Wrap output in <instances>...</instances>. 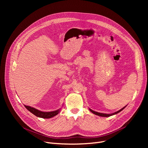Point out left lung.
I'll use <instances>...</instances> for the list:
<instances>
[{
	"mask_svg": "<svg viewBox=\"0 0 148 148\" xmlns=\"http://www.w3.org/2000/svg\"><path fill=\"white\" fill-rule=\"evenodd\" d=\"M126 106H125V107H123L122 108H121V110H118V112H114V113H112V114H106V113H99V112H95V111H94V110H91L90 108H89V110H90V111L92 113H93L95 114H96V115H98V116H102V117H109V116H112V115H114V114H117V113H119L120 112H121V111H122V110L123 109V108H125Z\"/></svg>",
	"mask_w": 148,
	"mask_h": 148,
	"instance_id": "8db88e82",
	"label": "left lung"
}]
</instances>
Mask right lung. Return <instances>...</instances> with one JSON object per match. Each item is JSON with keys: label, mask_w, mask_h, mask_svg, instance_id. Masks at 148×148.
<instances>
[{"label": "right lung", "mask_w": 148, "mask_h": 148, "mask_svg": "<svg viewBox=\"0 0 148 148\" xmlns=\"http://www.w3.org/2000/svg\"><path fill=\"white\" fill-rule=\"evenodd\" d=\"M24 106L30 112L35 114L36 116H37V117L44 118V119H49V118H53V116L57 115L60 111V109H58L57 110L45 112L38 110L36 109V108L30 107V106H26V105H24Z\"/></svg>", "instance_id": "1"}]
</instances>
